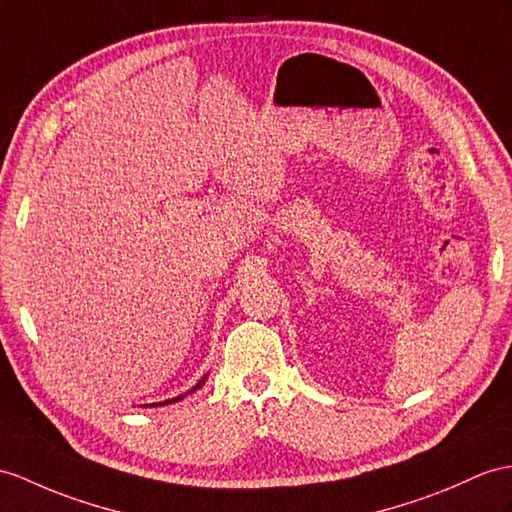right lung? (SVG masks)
I'll list each match as a JSON object with an SVG mask.
<instances>
[{
    "instance_id": "obj_1",
    "label": "right lung",
    "mask_w": 512,
    "mask_h": 512,
    "mask_svg": "<svg viewBox=\"0 0 512 512\" xmlns=\"http://www.w3.org/2000/svg\"><path fill=\"white\" fill-rule=\"evenodd\" d=\"M206 378H208V376H204L202 380H199V382H197V384L193 386V389H191V391H186L184 395H178V397H173V400H165V402H156V404H145V406H165V404H173V402H180V400H184V397H186V395H191V393H195V391L199 389V386H204Z\"/></svg>"
}]
</instances>
